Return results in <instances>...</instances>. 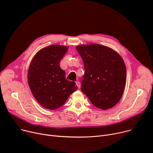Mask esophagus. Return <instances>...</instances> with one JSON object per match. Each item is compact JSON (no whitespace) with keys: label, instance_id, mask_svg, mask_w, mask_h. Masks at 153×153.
<instances>
[{"label":"esophagus","instance_id":"esophagus-1","mask_svg":"<svg viewBox=\"0 0 153 153\" xmlns=\"http://www.w3.org/2000/svg\"><path fill=\"white\" fill-rule=\"evenodd\" d=\"M76 85H77V87H78L79 89V88L81 87V83H80L79 82H78V81H77V82H76Z\"/></svg>","mask_w":153,"mask_h":153}]
</instances>
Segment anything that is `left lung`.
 Here are the masks:
<instances>
[{
    "instance_id": "1",
    "label": "left lung",
    "mask_w": 153,
    "mask_h": 153,
    "mask_svg": "<svg viewBox=\"0 0 153 153\" xmlns=\"http://www.w3.org/2000/svg\"><path fill=\"white\" fill-rule=\"evenodd\" d=\"M84 64L81 91L93 105L107 110L114 107L125 89L126 70L117 52L98 44L76 47Z\"/></svg>"
}]
</instances>
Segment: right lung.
<instances>
[{
  "mask_svg": "<svg viewBox=\"0 0 153 153\" xmlns=\"http://www.w3.org/2000/svg\"><path fill=\"white\" fill-rule=\"evenodd\" d=\"M68 48L51 45L39 50L32 59L28 72L30 90L44 108L55 110L66 102L77 87L66 79L59 62Z\"/></svg>",
  "mask_w": 153,
  "mask_h": 153,
  "instance_id": "1",
  "label": "right lung"
}]
</instances>
